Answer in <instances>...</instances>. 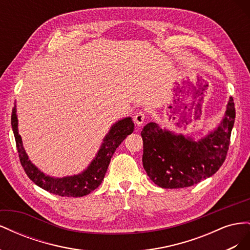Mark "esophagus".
Returning a JSON list of instances; mask_svg holds the SVG:
<instances>
[{
    "instance_id": "esophagus-1",
    "label": "esophagus",
    "mask_w": 250,
    "mask_h": 250,
    "mask_svg": "<svg viewBox=\"0 0 250 250\" xmlns=\"http://www.w3.org/2000/svg\"><path fill=\"white\" fill-rule=\"evenodd\" d=\"M145 119H146V115H145V112H143V111H139L137 115L133 117L134 123L139 126L144 124V122H145Z\"/></svg>"
}]
</instances>
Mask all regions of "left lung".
<instances>
[{"label":"left lung","instance_id":"obj_1","mask_svg":"<svg viewBox=\"0 0 250 250\" xmlns=\"http://www.w3.org/2000/svg\"><path fill=\"white\" fill-rule=\"evenodd\" d=\"M234 118L230 97L220 125L198 142L148 123L141 132L142 161L147 175L164 188L191 187L214 175L228 154Z\"/></svg>","mask_w":250,"mask_h":250}]
</instances>
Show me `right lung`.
Returning a JSON list of instances; mask_svg holds the SVG:
<instances>
[{"mask_svg": "<svg viewBox=\"0 0 250 250\" xmlns=\"http://www.w3.org/2000/svg\"><path fill=\"white\" fill-rule=\"evenodd\" d=\"M11 125L14 138H16L20 161L28 177L43 190L52 194L62 196V197H82L99 187L107 171L110 158L115 153L116 149L126 139L128 134L132 133L134 127L131 118L120 120L119 122L111 126L108 134L103 140L104 143L98 151V154L86 170L78 175L55 178L43 174L29 161V157L22 147L21 138L19 134L16 106L12 109Z\"/></svg>", "mask_w": 250, "mask_h": 250, "instance_id": "add662e5", "label": "right lung"}]
</instances>
